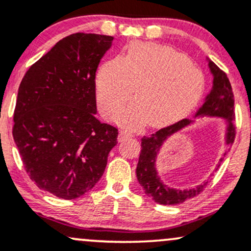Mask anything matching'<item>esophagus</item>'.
I'll return each instance as SVG.
<instances>
[{
  "label": "esophagus",
  "instance_id": "esophagus-1",
  "mask_svg": "<svg viewBox=\"0 0 251 251\" xmlns=\"http://www.w3.org/2000/svg\"><path fill=\"white\" fill-rule=\"evenodd\" d=\"M130 137H131V134L128 133V132H126V131H121L120 133H119V142H123V140H125V139L130 138Z\"/></svg>",
  "mask_w": 251,
  "mask_h": 251
}]
</instances>
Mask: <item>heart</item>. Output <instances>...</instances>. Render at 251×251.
Here are the masks:
<instances>
[{
  "mask_svg": "<svg viewBox=\"0 0 251 251\" xmlns=\"http://www.w3.org/2000/svg\"><path fill=\"white\" fill-rule=\"evenodd\" d=\"M136 100L123 119L133 127L164 126L186 115L199 101L202 71L168 46L136 41L121 58L107 60L95 78L96 99L107 118L119 119L133 93Z\"/></svg>",
  "mask_w": 251,
  "mask_h": 251,
  "instance_id": "heart-1",
  "label": "heart"
}]
</instances>
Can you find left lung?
Segmentation results:
<instances>
[{
    "mask_svg": "<svg viewBox=\"0 0 251 251\" xmlns=\"http://www.w3.org/2000/svg\"><path fill=\"white\" fill-rule=\"evenodd\" d=\"M207 65L213 81L212 88L202 106L195 112L193 119H183L178 123L170 125L168 127L158 130L155 133L144 136L142 138V151H140L138 164H137V178L142 186L143 191L153 201L161 205H177L186 201L187 199L195 197L203 191L207 186L208 181H203L200 184L191 187V188H174L163 182L157 170V158L163 148L164 143L174 134L178 133L184 128L197 124V119L201 118H218L225 124L224 130V144L227 149L232 145L235 140V99H233L232 88L228 81L226 74L222 71L212 60L206 57ZM226 150V151H227ZM225 151V153H226ZM224 153V155H225Z\"/></svg>",
    "mask_w": 251,
    "mask_h": 251,
    "instance_id": "1",
    "label": "left lung"
}]
</instances>
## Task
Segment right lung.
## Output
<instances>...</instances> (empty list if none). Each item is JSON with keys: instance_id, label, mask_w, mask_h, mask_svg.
I'll use <instances>...</instances> for the list:
<instances>
[{"instance_id": "1", "label": "right lung", "mask_w": 251, "mask_h": 251, "mask_svg": "<svg viewBox=\"0 0 251 251\" xmlns=\"http://www.w3.org/2000/svg\"><path fill=\"white\" fill-rule=\"evenodd\" d=\"M113 40L68 35L28 69L19 87L14 142L33 182L60 199L90 191L118 143V128L95 117V73Z\"/></svg>"}]
</instances>
